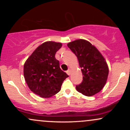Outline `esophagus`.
I'll return each mask as SVG.
<instances>
[{"label":"esophagus","instance_id":"esophagus-1","mask_svg":"<svg viewBox=\"0 0 130 130\" xmlns=\"http://www.w3.org/2000/svg\"><path fill=\"white\" fill-rule=\"evenodd\" d=\"M70 73H71V70H70V69H69V70H67V73L68 74V75H70Z\"/></svg>","mask_w":130,"mask_h":130}]
</instances>
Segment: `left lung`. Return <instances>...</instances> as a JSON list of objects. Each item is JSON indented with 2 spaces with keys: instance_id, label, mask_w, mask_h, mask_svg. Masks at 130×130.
Instances as JSON below:
<instances>
[{
  "instance_id": "8db88e82",
  "label": "left lung",
  "mask_w": 130,
  "mask_h": 130,
  "mask_svg": "<svg viewBox=\"0 0 130 130\" xmlns=\"http://www.w3.org/2000/svg\"><path fill=\"white\" fill-rule=\"evenodd\" d=\"M68 47L76 56L83 79L76 86L77 92L87 96L98 93L106 83L109 73L105 59L95 46L84 40L68 43Z\"/></svg>"
}]
</instances>
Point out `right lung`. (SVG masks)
<instances>
[{
	"mask_svg": "<svg viewBox=\"0 0 130 130\" xmlns=\"http://www.w3.org/2000/svg\"><path fill=\"white\" fill-rule=\"evenodd\" d=\"M62 43L47 41L38 46L25 62L24 76L28 87L42 98H49L60 90L63 80L68 77L60 69L55 57Z\"/></svg>",
	"mask_w": 130,
	"mask_h": 130,
	"instance_id": "add662e5",
	"label": "right lung"
}]
</instances>
